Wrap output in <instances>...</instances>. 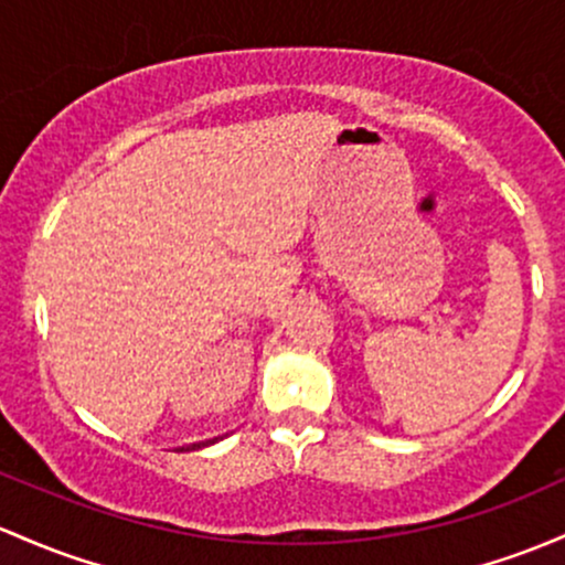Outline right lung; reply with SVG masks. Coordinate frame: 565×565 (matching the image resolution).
Returning a JSON list of instances; mask_svg holds the SVG:
<instances>
[{"label": "right lung", "instance_id": "obj_1", "mask_svg": "<svg viewBox=\"0 0 565 565\" xmlns=\"http://www.w3.org/2000/svg\"><path fill=\"white\" fill-rule=\"evenodd\" d=\"M192 448H201V445H192Z\"/></svg>", "mask_w": 565, "mask_h": 565}]
</instances>
